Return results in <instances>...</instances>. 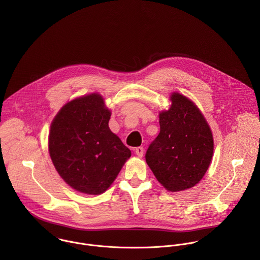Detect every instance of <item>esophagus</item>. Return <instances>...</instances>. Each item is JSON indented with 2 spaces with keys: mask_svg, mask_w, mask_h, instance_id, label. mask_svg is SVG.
I'll list each match as a JSON object with an SVG mask.
<instances>
[{
  "mask_svg": "<svg viewBox=\"0 0 260 260\" xmlns=\"http://www.w3.org/2000/svg\"><path fill=\"white\" fill-rule=\"evenodd\" d=\"M135 153H136V155H137L138 157H142L143 154H144V148L141 147V146L136 147V148H135Z\"/></svg>",
  "mask_w": 260,
  "mask_h": 260,
  "instance_id": "obj_1",
  "label": "esophagus"
}]
</instances>
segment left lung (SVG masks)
Segmentation results:
<instances>
[{
  "instance_id": "obj_1",
  "label": "left lung",
  "mask_w": 260,
  "mask_h": 260,
  "mask_svg": "<svg viewBox=\"0 0 260 260\" xmlns=\"http://www.w3.org/2000/svg\"><path fill=\"white\" fill-rule=\"evenodd\" d=\"M170 98L171 107L159 114L160 132L145 158L156 179L168 191L177 192L202 179L214 144L210 127L197 106L179 93Z\"/></svg>"
}]
</instances>
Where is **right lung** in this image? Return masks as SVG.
<instances>
[{"instance_id":"obj_1","label":"right lung","mask_w":260,"mask_h":260,"mask_svg":"<svg viewBox=\"0 0 260 260\" xmlns=\"http://www.w3.org/2000/svg\"><path fill=\"white\" fill-rule=\"evenodd\" d=\"M110 116L102 96L93 93L67 103L51 124L52 162L64 181L79 192H105L131 156L110 130Z\"/></svg>"}]
</instances>
